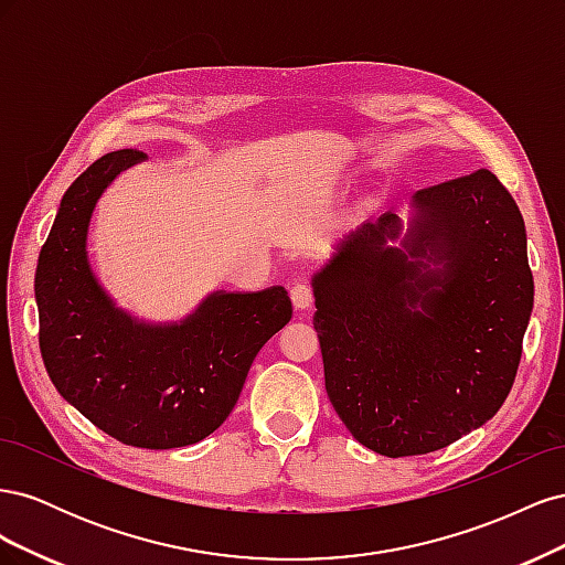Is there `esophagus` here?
I'll return each instance as SVG.
<instances>
[{
    "instance_id": "obj_1",
    "label": "esophagus",
    "mask_w": 565,
    "mask_h": 565,
    "mask_svg": "<svg viewBox=\"0 0 565 565\" xmlns=\"http://www.w3.org/2000/svg\"><path fill=\"white\" fill-rule=\"evenodd\" d=\"M289 295H292L295 306H297V309H301V311L311 309L313 299H316V292H313L311 282H297V285L292 287V292H289Z\"/></svg>"
}]
</instances>
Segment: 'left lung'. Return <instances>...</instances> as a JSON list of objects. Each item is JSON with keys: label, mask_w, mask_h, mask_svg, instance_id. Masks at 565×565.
<instances>
[{"label": "left lung", "mask_w": 565, "mask_h": 565, "mask_svg": "<svg viewBox=\"0 0 565 565\" xmlns=\"http://www.w3.org/2000/svg\"><path fill=\"white\" fill-rule=\"evenodd\" d=\"M339 245L316 285L313 324L339 419L386 457L426 455L483 426L514 386L533 311L516 200L490 169L415 193ZM422 258L443 263L426 271Z\"/></svg>", "instance_id": "obj_1"}]
</instances>
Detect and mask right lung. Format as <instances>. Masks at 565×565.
<instances>
[{"label": "right lung", "mask_w": 565, "mask_h": 565, "mask_svg": "<svg viewBox=\"0 0 565 565\" xmlns=\"http://www.w3.org/2000/svg\"><path fill=\"white\" fill-rule=\"evenodd\" d=\"M143 158H98L67 188L42 245L35 297L51 382L100 431L131 448L193 446L226 422L266 341L292 318L285 287L214 295L177 328H148L113 309L87 264L94 204Z\"/></svg>", "instance_id": "right-lung-1"}]
</instances>
